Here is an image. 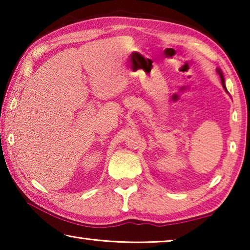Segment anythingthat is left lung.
Segmentation results:
<instances>
[{"instance_id":"8db88e82","label":"left lung","mask_w":250,"mask_h":250,"mask_svg":"<svg viewBox=\"0 0 250 250\" xmlns=\"http://www.w3.org/2000/svg\"><path fill=\"white\" fill-rule=\"evenodd\" d=\"M217 73H218V75H219V77H221V80H222V84H223L224 89L226 90V87H225V80H224V76H223V74H222V70H221V69H217Z\"/></svg>"}]
</instances>
